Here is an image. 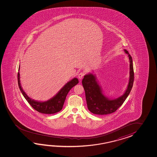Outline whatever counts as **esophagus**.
I'll list each match as a JSON object with an SVG mask.
<instances>
[{
  "instance_id": "esophagus-1",
  "label": "esophagus",
  "mask_w": 157,
  "mask_h": 157,
  "mask_svg": "<svg viewBox=\"0 0 157 157\" xmlns=\"http://www.w3.org/2000/svg\"><path fill=\"white\" fill-rule=\"evenodd\" d=\"M84 75H85V74L83 72H80V74H78V78H79V80H81L83 78Z\"/></svg>"
}]
</instances>
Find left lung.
<instances>
[{
	"mask_svg": "<svg viewBox=\"0 0 157 157\" xmlns=\"http://www.w3.org/2000/svg\"><path fill=\"white\" fill-rule=\"evenodd\" d=\"M124 51L130 60V77L127 89L122 95L116 99L108 98L104 94L95 75L89 73L84 76L82 83L85 92L87 108L91 113L98 115L113 113L122 105L130 93L134 81L132 59L127 50L124 49Z\"/></svg>",
	"mask_w": 157,
	"mask_h": 157,
	"instance_id": "1",
	"label": "left lung"
}]
</instances>
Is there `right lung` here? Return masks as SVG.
I'll use <instances>...</instances> for the list:
<instances>
[{"mask_svg": "<svg viewBox=\"0 0 157 157\" xmlns=\"http://www.w3.org/2000/svg\"><path fill=\"white\" fill-rule=\"evenodd\" d=\"M18 71H20V67ZM78 83L77 78H74L64 85L58 93L49 100L45 101H39L32 99L27 95L22 89L20 82V72H18V83L21 93L30 105L37 112L44 114H54L62 110L66 96L70 90Z\"/></svg>", "mask_w": 157, "mask_h": 157, "instance_id": "1", "label": "right lung"}]
</instances>
